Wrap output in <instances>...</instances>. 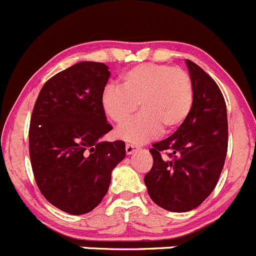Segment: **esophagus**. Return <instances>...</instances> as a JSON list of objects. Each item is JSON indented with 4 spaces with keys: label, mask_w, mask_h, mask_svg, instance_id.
<instances>
[{
    "label": "esophagus",
    "mask_w": 256,
    "mask_h": 256,
    "mask_svg": "<svg viewBox=\"0 0 256 256\" xmlns=\"http://www.w3.org/2000/svg\"><path fill=\"white\" fill-rule=\"evenodd\" d=\"M126 154H128V155H131V154H134L136 150H138V146H135V145H131V144H128V145H126Z\"/></svg>",
    "instance_id": "esophagus-1"
}]
</instances>
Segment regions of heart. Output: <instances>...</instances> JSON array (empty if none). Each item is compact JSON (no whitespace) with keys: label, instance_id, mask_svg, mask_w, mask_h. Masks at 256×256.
Instances as JSON below:
<instances>
[{"label":"heart","instance_id":"1","mask_svg":"<svg viewBox=\"0 0 256 256\" xmlns=\"http://www.w3.org/2000/svg\"><path fill=\"white\" fill-rule=\"evenodd\" d=\"M192 82L186 71L168 65L145 64L126 71L121 86L112 84L101 92L105 115L116 125H125L138 108L136 120L118 130V138L144 144L165 131L180 128L192 108Z\"/></svg>","mask_w":256,"mask_h":256}]
</instances>
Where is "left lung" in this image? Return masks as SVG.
Segmentation results:
<instances>
[{"label":"left lung","instance_id":"1","mask_svg":"<svg viewBox=\"0 0 256 256\" xmlns=\"http://www.w3.org/2000/svg\"><path fill=\"white\" fill-rule=\"evenodd\" d=\"M185 62L194 91L192 108L176 132L154 144V165L144 178L151 200L174 212H190L212 194L228 151L224 96L202 68ZM161 150L173 158L162 159Z\"/></svg>","mask_w":256,"mask_h":256}]
</instances>
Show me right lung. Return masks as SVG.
<instances>
[{"instance_id": "right-lung-1", "label": "right lung", "mask_w": 256, "mask_h": 256, "mask_svg": "<svg viewBox=\"0 0 256 256\" xmlns=\"http://www.w3.org/2000/svg\"><path fill=\"white\" fill-rule=\"evenodd\" d=\"M110 75L105 64L78 62L42 86L32 111L34 180L47 202L68 214L95 209L126 156L124 141H101L112 130L100 102Z\"/></svg>"}]
</instances>
